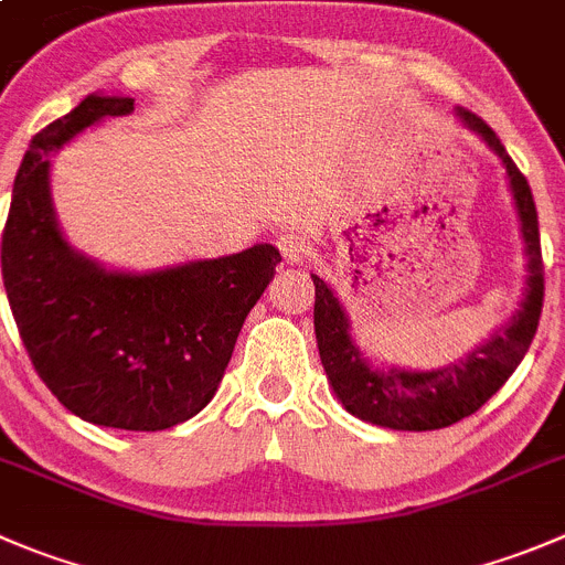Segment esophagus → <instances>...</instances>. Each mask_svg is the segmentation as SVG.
I'll use <instances>...</instances> for the list:
<instances>
[{
	"mask_svg": "<svg viewBox=\"0 0 565 565\" xmlns=\"http://www.w3.org/2000/svg\"><path fill=\"white\" fill-rule=\"evenodd\" d=\"M277 249L279 255H282V260L291 263V266L302 263L305 255H308V244H305L302 238H297V235H279Z\"/></svg>",
	"mask_w": 565,
	"mask_h": 565,
	"instance_id": "34e87169",
	"label": "esophagus"
}]
</instances>
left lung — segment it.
Masks as SVG:
<instances>
[{"label": "left lung", "instance_id": "8db88e82", "mask_svg": "<svg viewBox=\"0 0 565 565\" xmlns=\"http://www.w3.org/2000/svg\"><path fill=\"white\" fill-rule=\"evenodd\" d=\"M458 116L469 130L482 136V141L502 158L508 169L515 207H519L521 235H524V252L530 260L527 297L504 330H499L486 347L475 349L460 363L435 369V372L372 369L360 358L358 347L349 338V321L341 302L324 279L313 274L316 341H319L321 363H324L332 391L352 416L380 424V427L422 433V429L449 427L477 413L508 383L539 330L541 308H544V257H541L539 213H535L530 182L504 152L497 132L477 113L460 107Z\"/></svg>", "mask_w": 565, "mask_h": 565}]
</instances>
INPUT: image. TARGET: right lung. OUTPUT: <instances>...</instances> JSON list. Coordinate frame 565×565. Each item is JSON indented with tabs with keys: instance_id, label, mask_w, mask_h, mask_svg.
<instances>
[{
	"instance_id": "add662e5",
	"label": "right lung",
	"mask_w": 565,
	"mask_h": 565,
	"mask_svg": "<svg viewBox=\"0 0 565 565\" xmlns=\"http://www.w3.org/2000/svg\"><path fill=\"white\" fill-rule=\"evenodd\" d=\"M132 105L130 96H85L35 132L2 230V279L26 354L57 402L90 424L154 433L213 399L244 319L282 257L257 244L216 260L121 274L63 241L46 154Z\"/></svg>"
}]
</instances>
